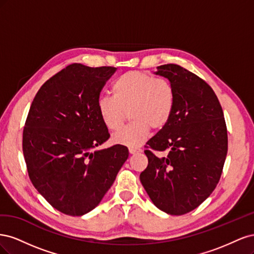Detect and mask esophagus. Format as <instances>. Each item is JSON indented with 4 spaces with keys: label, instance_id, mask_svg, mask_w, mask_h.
Returning a JSON list of instances; mask_svg holds the SVG:
<instances>
[{
    "label": "esophagus",
    "instance_id": "obj_1",
    "mask_svg": "<svg viewBox=\"0 0 254 254\" xmlns=\"http://www.w3.org/2000/svg\"><path fill=\"white\" fill-rule=\"evenodd\" d=\"M141 151H142L141 148H134V147H130V148H129V152L131 153V155H134V153L141 152Z\"/></svg>",
    "mask_w": 254,
    "mask_h": 254
}]
</instances>
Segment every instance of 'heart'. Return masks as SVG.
<instances>
[{
  "instance_id": "obj_1",
  "label": "heart",
  "mask_w": 254,
  "mask_h": 254,
  "mask_svg": "<svg viewBox=\"0 0 254 254\" xmlns=\"http://www.w3.org/2000/svg\"><path fill=\"white\" fill-rule=\"evenodd\" d=\"M113 96L102 95L97 110L102 122L110 131H117L127 119L132 121L113 135V142L137 147L147 137L150 128H163L171 120L175 106L173 84L164 78L141 71H129L114 80Z\"/></svg>"
}]
</instances>
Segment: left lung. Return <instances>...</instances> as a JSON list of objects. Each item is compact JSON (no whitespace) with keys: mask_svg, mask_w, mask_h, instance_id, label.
I'll return each mask as SVG.
<instances>
[{"mask_svg":"<svg viewBox=\"0 0 254 254\" xmlns=\"http://www.w3.org/2000/svg\"><path fill=\"white\" fill-rule=\"evenodd\" d=\"M175 90L171 120L146 143L148 165L140 175L161 211L183 215L196 209L216 188L228 151L224 112L213 89L179 64L157 66ZM153 151H167L159 158Z\"/></svg>","mask_w":254,"mask_h":254,"instance_id":"8db88e82","label":"left lung"}]
</instances>
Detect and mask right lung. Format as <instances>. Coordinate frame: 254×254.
Returning <instances> with one entry per match:
<instances>
[{"mask_svg": "<svg viewBox=\"0 0 254 254\" xmlns=\"http://www.w3.org/2000/svg\"><path fill=\"white\" fill-rule=\"evenodd\" d=\"M114 66H65L37 92L23 129L29 179L53 207L71 216L94 209L128 158L124 145L95 149L110 137L97 99Z\"/></svg>", "mask_w": 254, "mask_h": 254, "instance_id": "1", "label": "right lung"}]
</instances>
